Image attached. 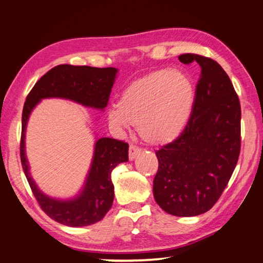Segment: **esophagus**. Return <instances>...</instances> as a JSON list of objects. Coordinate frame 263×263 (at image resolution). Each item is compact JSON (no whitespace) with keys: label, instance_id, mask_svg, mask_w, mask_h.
Returning <instances> with one entry per match:
<instances>
[{"label":"esophagus","instance_id":"obj_1","mask_svg":"<svg viewBox=\"0 0 263 263\" xmlns=\"http://www.w3.org/2000/svg\"><path fill=\"white\" fill-rule=\"evenodd\" d=\"M141 152V149L139 148L138 146H135V145H130V149H128V158L131 159V161H133L137 157V155L139 153Z\"/></svg>","mask_w":263,"mask_h":263}]
</instances>
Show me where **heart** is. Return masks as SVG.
<instances>
[{
  "mask_svg": "<svg viewBox=\"0 0 263 263\" xmlns=\"http://www.w3.org/2000/svg\"><path fill=\"white\" fill-rule=\"evenodd\" d=\"M193 105L194 86L189 77L161 69L128 84L107 116L111 126L138 125L139 135L146 142L165 145L181 135Z\"/></svg>",
  "mask_w": 263,
  "mask_h": 263,
  "instance_id": "1",
  "label": "heart"
}]
</instances>
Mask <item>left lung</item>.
<instances>
[{"label":"left lung","instance_id":"8db88e82","mask_svg":"<svg viewBox=\"0 0 263 263\" xmlns=\"http://www.w3.org/2000/svg\"><path fill=\"white\" fill-rule=\"evenodd\" d=\"M200 76L193 110L176 140L156 152L154 197L168 214L195 217L213 208L227 187L240 152V104L229 76L217 61L195 53Z\"/></svg>","mask_w":263,"mask_h":263}]
</instances>
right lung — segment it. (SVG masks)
<instances>
[{
    "label": "right lung",
    "mask_w": 263,
    "mask_h": 263,
    "mask_svg": "<svg viewBox=\"0 0 263 263\" xmlns=\"http://www.w3.org/2000/svg\"><path fill=\"white\" fill-rule=\"evenodd\" d=\"M117 69L90 66L59 65L36 82L26 98L22 118L20 158L27 181L39 205L46 215L69 227H84L100 221L114 200L111 171L118 164L128 161V145L111 138L98 139L93 159L86 181L79 196L68 200L54 199L44 195L29 174L25 154V131L33 108L44 98H64L79 104L104 109L108 105Z\"/></svg>",
    "instance_id": "right-lung-1"
}]
</instances>
